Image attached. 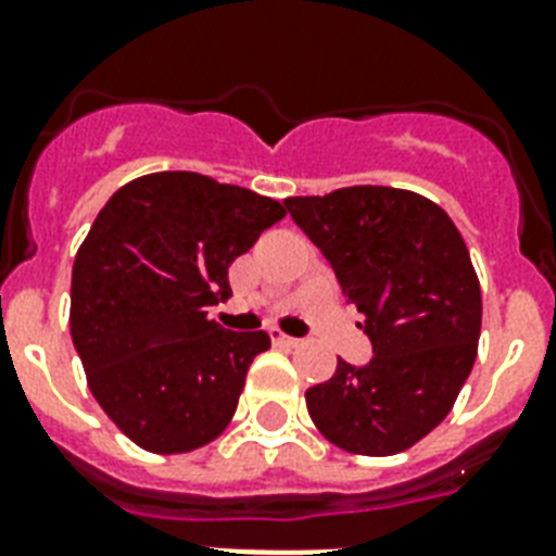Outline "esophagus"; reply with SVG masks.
<instances>
[{
  "mask_svg": "<svg viewBox=\"0 0 556 556\" xmlns=\"http://www.w3.org/2000/svg\"><path fill=\"white\" fill-rule=\"evenodd\" d=\"M270 340H274V346H286V349H291V346H296V343H300V340L288 338V334H282L279 329H270Z\"/></svg>",
  "mask_w": 556,
  "mask_h": 556,
  "instance_id": "esophagus-1",
  "label": "esophagus"
}]
</instances>
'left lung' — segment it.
Here are the masks:
<instances>
[{"label": "left lung", "mask_w": 556, "mask_h": 556, "mask_svg": "<svg viewBox=\"0 0 556 556\" xmlns=\"http://www.w3.org/2000/svg\"><path fill=\"white\" fill-rule=\"evenodd\" d=\"M364 314L371 361L338 357L305 392L314 427L361 456H395L435 430L473 369L482 291L453 218L418 192L343 187L282 201Z\"/></svg>", "instance_id": "left-lung-1"}]
</instances>
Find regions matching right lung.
Instances as JSON below:
<instances>
[{"label":"right lung","instance_id":"1","mask_svg":"<svg viewBox=\"0 0 556 556\" xmlns=\"http://www.w3.org/2000/svg\"><path fill=\"white\" fill-rule=\"evenodd\" d=\"M286 216L279 201L199 173H152L100 210L72 268V340L103 413L150 453H190L230 424L265 331L210 305L227 268Z\"/></svg>","mask_w":556,"mask_h":556}]
</instances>
